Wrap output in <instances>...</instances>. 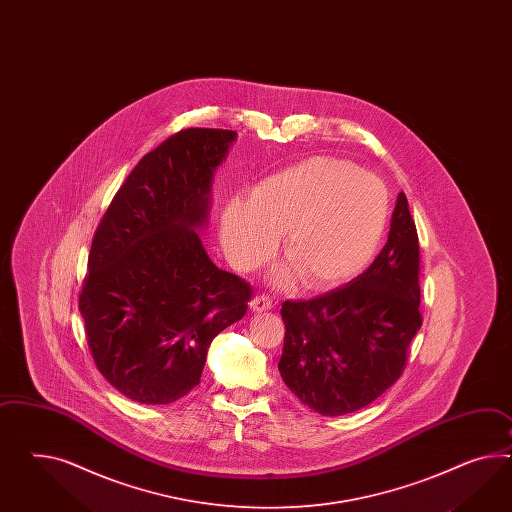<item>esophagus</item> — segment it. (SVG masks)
<instances>
[{
	"instance_id": "esophagus-1",
	"label": "esophagus",
	"mask_w": 512,
	"mask_h": 512,
	"mask_svg": "<svg viewBox=\"0 0 512 512\" xmlns=\"http://www.w3.org/2000/svg\"><path fill=\"white\" fill-rule=\"evenodd\" d=\"M249 307L255 311V313H263V311H270L274 304H272V300L268 298V296H255L253 300H251V304Z\"/></svg>"
}]
</instances>
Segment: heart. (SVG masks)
Segmentation results:
<instances>
[{
	"mask_svg": "<svg viewBox=\"0 0 512 512\" xmlns=\"http://www.w3.org/2000/svg\"><path fill=\"white\" fill-rule=\"evenodd\" d=\"M386 223L380 180L318 156L261 180L248 203L231 201L221 218V244L233 266L253 270L270 259L283 235V255L305 289L328 291L369 264Z\"/></svg>",
	"mask_w": 512,
	"mask_h": 512,
	"instance_id": "obj_1",
	"label": "heart"
}]
</instances>
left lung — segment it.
Segmentation results:
<instances>
[{
    "instance_id": "1",
    "label": "left lung",
    "mask_w": 512,
    "mask_h": 512,
    "mask_svg": "<svg viewBox=\"0 0 512 512\" xmlns=\"http://www.w3.org/2000/svg\"><path fill=\"white\" fill-rule=\"evenodd\" d=\"M419 240L399 194L386 246L345 287L281 305L285 343L279 373L320 415L358 412L401 378L419 313Z\"/></svg>"
}]
</instances>
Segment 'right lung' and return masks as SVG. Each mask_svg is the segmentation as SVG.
Listing matches in <instances>:
<instances>
[{"mask_svg": "<svg viewBox=\"0 0 512 512\" xmlns=\"http://www.w3.org/2000/svg\"><path fill=\"white\" fill-rule=\"evenodd\" d=\"M235 141L233 130H180L139 160L98 225L78 305L98 371L132 401L188 395L212 339L248 311L251 287L199 236Z\"/></svg>", "mask_w": 512, "mask_h": 512, "instance_id": "right-lung-1", "label": "right lung"}]
</instances>
